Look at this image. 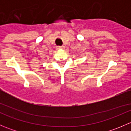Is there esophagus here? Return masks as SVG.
<instances>
[{
  "instance_id": "esophagus-1",
  "label": "esophagus",
  "mask_w": 131,
  "mask_h": 131,
  "mask_svg": "<svg viewBox=\"0 0 131 131\" xmlns=\"http://www.w3.org/2000/svg\"><path fill=\"white\" fill-rule=\"evenodd\" d=\"M57 49L59 50H62V49H64V46H58V47H57Z\"/></svg>"
}]
</instances>
